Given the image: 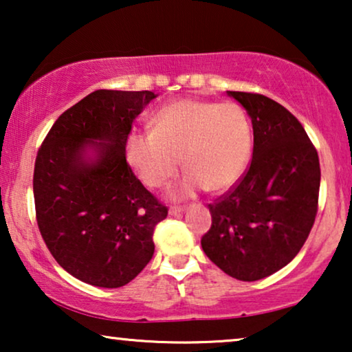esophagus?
I'll return each mask as SVG.
<instances>
[{"label": "esophagus", "instance_id": "1", "mask_svg": "<svg viewBox=\"0 0 352 352\" xmlns=\"http://www.w3.org/2000/svg\"><path fill=\"white\" fill-rule=\"evenodd\" d=\"M184 211H186V208H182V206H173V208H170V214L176 216V214L184 213Z\"/></svg>", "mask_w": 352, "mask_h": 352}]
</instances>
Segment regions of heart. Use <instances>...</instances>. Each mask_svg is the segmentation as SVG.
Returning <instances> with one entry per match:
<instances>
[{
  "instance_id": "b5f03b06",
  "label": "heart",
  "mask_w": 352,
  "mask_h": 352,
  "mask_svg": "<svg viewBox=\"0 0 352 352\" xmlns=\"http://www.w3.org/2000/svg\"><path fill=\"white\" fill-rule=\"evenodd\" d=\"M124 155L139 179L160 189L176 176L181 162L187 173L173 186V199H190L200 190L218 194L232 187L252 155V124L234 102L182 99L163 107L152 131H133Z\"/></svg>"
}]
</instances>
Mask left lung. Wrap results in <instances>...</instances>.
Listing matches in <instances>:
<instances>
[{
	"label": "left lung",
	"mask_w": 352,
	"mask_h": 352,
	"mask_svg": "<svg viewBox=\"0 0 352 352\" xmlns=\"http://www.w3.org/2000/svg\"><path fill=\"white\" fill-rule=\"evenodd\" d=\"M253 124V158L239 186L210 205L206 256L228 276L254 282L296 256L317 213L320 165L301 123L276 100L228 91Z\"/></svg>",
	"instance_id": "obj_1"
}]
</instances>
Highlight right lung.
<instances>
[{
  "label": "right lung",
  "instance_id": "add662e5",
  "mask_svg": "<svg viewBox=\"0 0 352 352\" xmlns=\"http://www.w3.org/2000/svg\"><path fill=\"white\" fill-rule=\"evenodd\" d=\"M152 91L99 89L65 110L38 151L36 221L60 267L102 288L126 285L153 256V229L168 208L126 163L134 118Z\"/></svg>",
  "mask_w": 352,
  "mask_h": 352
}]
</instances>
